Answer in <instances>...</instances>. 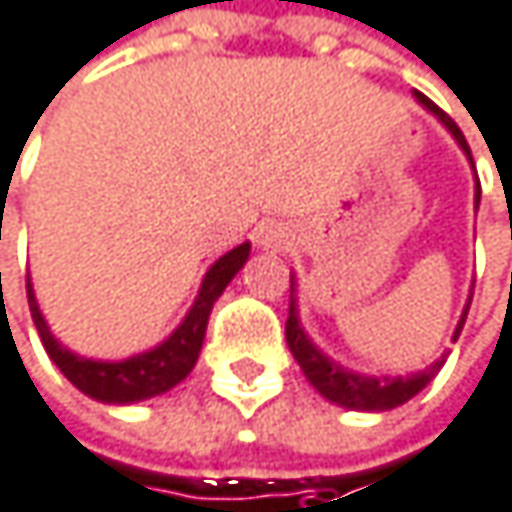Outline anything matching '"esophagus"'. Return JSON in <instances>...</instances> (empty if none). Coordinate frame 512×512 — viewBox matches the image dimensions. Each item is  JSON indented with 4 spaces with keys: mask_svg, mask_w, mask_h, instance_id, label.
I'll use <instances>...</instances> for the list:
<instances>
[{
    "mask_svg": "<svg viewBox=\"0 0 512 512\" xmlns=\"http://www.w3.org/2000/svg\"><path fill=\"white\" fill-rule=\"evenodd\" d=\"M265 241H268V238H265Z\"/></svg>",
    "mask_w": 512,
    "mask_h": 512,
    "instance_id": "esophagus-1",
    "label": "esophagus"
}]
</instances>
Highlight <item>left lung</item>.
<instances>
[{"mask_svg":"<svg viewBox=\"0 0 512 512\" xmlns=\"http://www.w3.org/2000/svg\"><path fill=\"white\" fill-rule=\"evenodd\" d=\"M414 98H417L432 116L441 119V125L450 130L453 139L459 142V148L471 157V148H468L462 130L456 128V122H453L447 113H441L426 95L414 92ZM477 202H480V184H477ZM292 292H295V289H292ZM468 304H471V301H468ZM468 304H465L462 319H459V325H456V331H453V343H456V337L462 334V325H465V316H468ZM286 343H289V349H292L298 367L304 370L307 382L313 384L325 399H331V402H337V405H343V408H355V411H387V408H396V405L408 402L414 393H420L426 384L435 379V373L444 367V358H447V355H441L432 367H426V370H420V373H411V376H393V379H390V376L376 379V376L352 373V370L340 367L337 361H331L328 355H322V352L313 346V340L304 334L301 319H298V301H295V295H292L289 319H286Z\"/></svg>","mask_w":512,"mask_h":512,"instance_id":"obj_1","label":"left lung"}]
</instances>
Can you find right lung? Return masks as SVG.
<instances>
[{
	"label": "right lung",
	"instance_id": "obj_1",
	"mask_svg": "<svg viewBox=\"0 0 512 512\" xmlns=\"http://www.w3.org/2000/svg\"><path fill=\"white\" fill-rule=\"evenodd\" d=\"M250 256V244H238L235 250H229L226 256H220L205 280L202 289L190 307V313L184 316V322L154 349L133 355L125 361H89L80 358L74 352H68L47 328L32 283L26 280V295H29V310H32V322L41 334V343L50 355V361L62 370V376L74 387H80L86 396L98 399V402H110V405H128L139 402L157 393H166L169 387L184 382L190 376V370L196 367L202 340H205V328H208V316L214 301L223 295V289L229 286V280L244 268Z\"/></svg>",
	"mask_w": 512,
	"mask_h": 512
}]
</instances>
